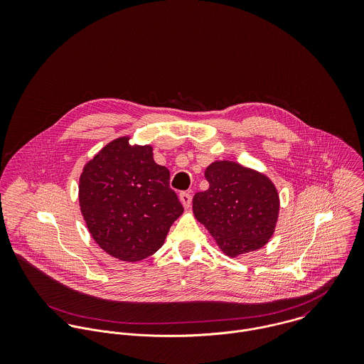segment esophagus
Masks as SVG:
<instances>
[{
	"label": "esophagus",
	"mask_w": 364,
	"mask_h": 364,
	"mask_svg": "<svg viewBox=\"0 0 364 364\" xmlns=\"http://www.w3.org/2000/svg\"><path fill=\"white\" fill-rule=\"evenodd\" d=\"M179 200H181V203L183 205V208H191V203H192V196H191V193L182 192V193L179 195Z\"/></svg>",
	"instance_id": "1"
}]
</instances>
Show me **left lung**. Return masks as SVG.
I'll use <instances>...</instances> for the list:
<instances>
[{
	"label": "left lung",
	"mask_w": 364,
	"mask_h": 364,
	"mask_svg": "<svg viewBox=\"0 0 364 364\" xmlns=\"http://www.w3.org/2000/svg\"><path fill=\"white\" fill-rule=\"evenodd\" d=\"M205 178L208 189L193 196V214L218 250L238 258L264 247L274 234L280 211L272 179L227 159L211 162Z\"/></svg>",
	"instance_id": "8db88e82"
}]
</instances>
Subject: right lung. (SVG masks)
<instances>
[{
    "instance_id": "obj_1",
    "label": "right lung",
    "mask_w": 364,
    "mask_h": 364,
    "mask_svg": "<svg viewBox=\"0 0 364 364\" xmlns=\"http://www.w3.org/2000/svg\"><path fill=\"white\" fill-rule=\"evenodd\" d=\"M151 146L122 136L82 168L80 210L94 241L124 262H140L164 245L183 208L169 188V171L154 161Z\"/></svg>"
}]
</instances>
